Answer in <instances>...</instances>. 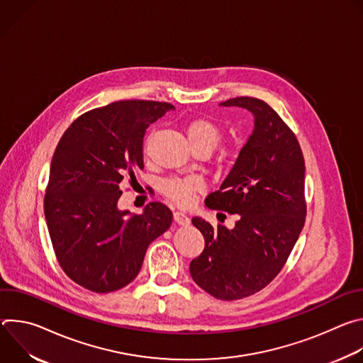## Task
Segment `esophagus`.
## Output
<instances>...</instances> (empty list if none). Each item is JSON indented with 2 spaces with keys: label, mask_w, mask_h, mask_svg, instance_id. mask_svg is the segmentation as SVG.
I'll list each match as a JSON object with an SVG mask.
<instances>
[{
  "label": "esophagus",
  "mask_w": 363,
  "mask_h": 363,
  "mask_svg": "<svg viewBox=\"0 0 363 363\" xmlns=\"http://www.w3.org/2000/svg\"><path fill=\"white\" fill-rule=\"evenodd\" d=\"M174 220H175V223L179 224V225H188V224H189L188 216H186L185 213H182V211H175V213H174Z\"/></svg>",
  "instance_id": "esophagus-1"
}]
</instances>
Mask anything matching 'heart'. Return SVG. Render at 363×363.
Returning <instances> with one entry per match:
<instances>
[{"label": "heart", "mask_w": 363, "mask_h": 363, "mask_svg": "<svg viewBox=\"0 0 363 363\" xmlns=\"http://www.w3.org/2000/svg\"><path fill=\"white\" fill-rule=\"evenodd\" d=\"M189 145L194 150L211 152L217 147L223 138L221 128L211 119L195 118L185 123L184 126ZM203 189V182L199 178L185 177V178H169L162 182V192L167 198L178 205L188 206L194 202L195 194Z\"/></svg>", "instance_id": "heart-1"}]
</instances>
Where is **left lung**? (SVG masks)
Returning a JSON list of instances; mask_svg holds the SVG:
<instances>
[{
  "instance_id": "1",
  "label": "left lung",
  "mask_w": 363,
  "mask_h": 363,
  "mask_svg": "<svg viewBox=\"0 0 363 363\" xmlns=\"http://www.w3.org/2000/svg\"><path fill=\"white\" fill-rule=\"evenodd\" d=\"M254 115V130L220 189L205 198L213 210L238 214L233 230L194 217L205 248L189 264L194 281L221 300L264 289L284 267L306 221L304 158L293 130L266 101L230 99Z\"/></svg>"
}]
</instances>
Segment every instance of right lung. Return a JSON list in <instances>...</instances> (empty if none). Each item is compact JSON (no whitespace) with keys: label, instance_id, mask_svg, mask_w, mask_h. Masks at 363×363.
<instances>
[{"label":"right lung","instance_id":"obj_1","mask_svg":"<svg viewBox=\"0 0 363 363\" xmlns=\"http://www.w3.org/2000/svg\"><path fill=\"white\" fill-rule=\"evenodd\" d=\"M171 109L155 100L91 109L67 128L55 150L44 195L48 234L63 272L90 291L128 286L147 245L172 224L162 202H149L138 216L118 210L121 182L143 168L145 130Z\"/></svg>","mask_w":363,"mask_h":363}]
</instances>
